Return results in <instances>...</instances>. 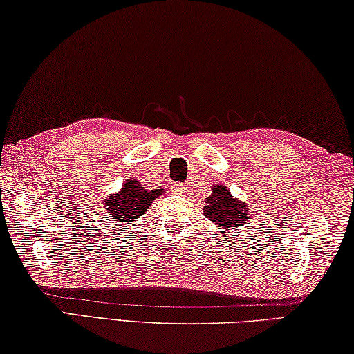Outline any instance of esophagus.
<instances>
[{"instance_id":"esophagus-1","label":"esophagus","mask_w":354,"mask_h":354,"mask_svg":"<svg viewBox=\"0 0 354 354\" xmlns=\"http://www.w3.org/2000/svg\"><path fill=\"white\" fill-rule=\"evenodd\" d=\"M171 192L178 195H187L189 194V185L183 183H175L171 184Z\"/></svg>"}]
</instances>
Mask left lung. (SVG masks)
<instances>
[{"instance_id":"1","label":"left lung","mask_w":354,"mask_h":354,"mask_svg":"<svg viewBox=\"0 0 354 354\" xmlns=\"http://www.w3.org/2000/svg\"><path fill=\"white\" fill-rule=\"evenodd\" d=\"M205 218L215 224L220 230L235 229L246 224L249 220V205L239 198H234L224 184L212 187V194L205 198L204 205Z\"/></svg>"}]
</instances>
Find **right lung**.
Listing matches in <instances>:
<instances>
[{
    "mask_svg": "<svg viewBox=\"0 0 354 354\" xmlns=\"http://www.w3.org/2000/svg\"><path fill=\"white\" fill-rule=\"evenodd\" d=\"M162 194L164 189L149 190L142 187L139 179L130 178L122 185L118 194L106 196L102 205L105 209V216L110 218V221L131 226L134 221H138L139 216H142L150 209L151 203Z\"/></svg>",
    "mask_w": 354,
    "mask_h": 354,
    "instance_id": "right-lung-1",
    "label": "right lung"
}]
</instances>
